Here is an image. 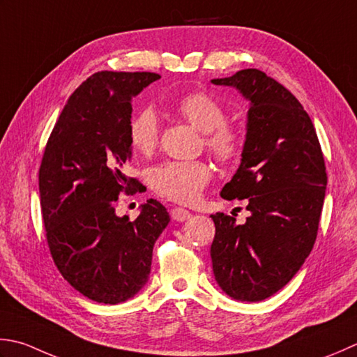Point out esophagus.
Here are the masks:
<instances>
[{
  "label": "esophagus",
  "mask_w": 357,
  "mask_h": 357,
  "mask_svg": "<svg viewBox=\"0 0 357 357\" xmlns=\"http://www.w3.org/2000/svg\"><path fill=\"white\" fill-rule=\"evenodd\" d=\"M192 216V213L187 211V208H183V207H174L173 211H172V218L174 220V221H187L188 218H190Z\"/></svg>",
  "instance_id": "esophagus-1"
}]
</instances>
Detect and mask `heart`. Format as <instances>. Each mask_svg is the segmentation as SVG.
<instances>
[{
	"label": "heart",
	"instance_id": "b5f03b06",
	"mask_svg": "<svg viewBox=\"0 0 357 357\" xmlns=\"http://www.w3.org/2000/svg\"><path fill=\"white\" fill-rule=\"evenodd\" d=\"M176 111L188 123L206 132L207 150L222 164H229L241 153V136L226 125V109L206 93H190L178 99ZM128 139L141 155H150L159 142V121L155 109L146 107L136 111L128 122ZM211 169L202 160H173L151 170L150 184L160 197L176 202H192L211 179Z\"/></svg>",
	"mask_w": 357,
	"mask_h": 357
}]
</instances>
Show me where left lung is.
<instances>
[{"label":"left lung","instance_id":"left-lung-1","mask_svg":"<svg viewBox=\"0 0 357 357\" xmlns=\"http://www.w3.org/2000/svg\"><path fill=\"white\" fill-rule=\"evenodd\" d=\"M249 102L246 141L238 170L221 190L225 199H248L250 216L211 215L215 280L229 297L260 302L302 268L317 236L326 172L308 113L280 83L258 69L213 79Z\"/></svg>","mask_w":357,"mask_h":357}]
</instances>
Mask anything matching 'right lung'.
<instances>
[{"mask_svg": "<svg viewBox=\"0 0 357 357\" xmlns=\"http://www.w3.org/2000/svg\"><path fill=\"white\" fill-rule=\"evenodd\" d=\"M155 73H96L77 88L49 136L38 187L49 250L63 278L97 303L135 297L149 282L153 246L170 222L156 199L135 221L117 216L119 193L137 181L131 159V100Z\"/></svg>", "mask_w": 357, "mask_h": 357, "instance_id": "1", "label": "right lung"}]
</instances>
